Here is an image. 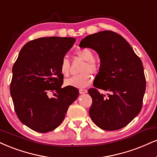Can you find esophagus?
Listing matches in <instances>:
<instances>
[{"instance_id": "34e87169", "label": "esophagus", "mask_w": 157, "mask_h": 157, "mask_svg": "<svg viewBox=\"0 0 157 157\" xmlns=\"http://www.w3.org/2000/svg\"><path fill=\"white\" fill-rule=\"evenodd\" d=\"M79 92H80V94H86L87 92H88V90L86 89H82V88H81V89L79 90Z\"/></svg>"}]
</instances>
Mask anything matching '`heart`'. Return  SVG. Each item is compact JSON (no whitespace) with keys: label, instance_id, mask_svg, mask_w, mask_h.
Returning a JSON list of instances; mask_svg holds the SVG:
<instances>
[{"label":"heart","instance_id":"obj_1","mask_svg":"<svg viewBox=\"0 0 157 157\" xmlns=\"http://www.w3.org/2000/svg\"><path fill=\"white\" fill-rule=\"evenodd\" d=\"M77 57L86 61L80 69L81 74L65 81V85L77 88H83L88 86L93 81V77L90 73L97 74L99 72V64L94 59V56L89 49H80L76 52ZM60 74L64 77H68L70 73V63L67 58L62 59L60 64Z\"/></svg>","mask_w":157,"mask_h":157}]
</instances>
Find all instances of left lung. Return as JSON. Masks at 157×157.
<instances>
[{
	"label": "left lung",
	"mask_w": 157,
	"mask_h": 157,
	"mask_svg": "<svg viewBox=\"0 0 157 157\" xmlns=\"http://www.w3.org/2000/svg\"><path fill=\"white\" fill-rule=\"evenodd\" d=\"M80 48L93 49L101 61L95 88L88 90L93 101L90 118L104 130L121 129L142 109L146 83L140 58L124 38L111 31L88 36L80 41ZM97 88L110 94H101Z\"/></svg>",
	"instance_id": "1"
}]
</instances>
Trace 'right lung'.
I'll return each instance as SVG.
<instances>
[{"label":"right lung","mask_w":157,"mask_h":157,"mask_svg":"<svg viewBox=\"0 0 157 157\" xmlns=\"http://www.w3.org/2000/svg\"><path fill=\"white\" fill-rule=\"evenodd\" d=\"M75 41L58 36L30 41L13 66L10 93L15 112L22 124L38 132L56 129L78 97L77 88H61L63 76L60 71V62Z\"/></svg>","instance_id":"obj_1"}]
</instances>
